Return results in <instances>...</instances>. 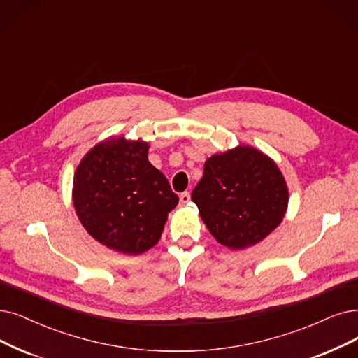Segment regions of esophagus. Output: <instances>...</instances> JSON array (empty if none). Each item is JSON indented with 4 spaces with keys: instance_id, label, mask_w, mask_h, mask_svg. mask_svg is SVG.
<instances>
[{
    "instance_id": "esophagus-1",
    "label": "esophagus",
    "mask_w": 358,
    "mask_h": 358,
    "mask_svg": "<svg viewBox=\"0 0 358 358\" xmlns=\"http://www.w3.org/2000/svg\"><path fill=\"white\" fill-rule=\"evenodd\" d=\"M179 199H180L182 204H188V203L191 201V194H189L188 191H187V192H182L180 196H179Z\"/></svg>"
}]
</instances>
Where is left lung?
<instances>
[{
    "label": "left lung",
    "instance_id": "obj_1",
    "mask_svg": "<svg viewBox=\"0 0 358 358\" xmlns=\"http://www.w3.org/2000/svg\"><path fill=\"white\" fill-rule=\"evenodd\" d=\"M210 234L231 250L259 244L282 223L289 192L278 164L250 145L213 154L192 191Z\"/></svg>",
    "mask_w": 358,
    "mask_h": 358
}]
</instances>
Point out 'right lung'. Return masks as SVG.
Returning a JSON list of instances; mask_svg holds the SVG:
<instances>
[{"label": "right lung", "mask_w": 358, "mask_h": 358, "mask_svg": "<svg viewBox=\"0 0 358 358\" xmlns=\"http://www.w3.org/2000/svg\"><path fill=\"white\" fill-rule=\"evenodd\" d=\"M148 142L111 136L91 148L73 178V206L87 232L122 254L138 255L162 238L179 198L148 162Z\"/></svg>", "instance_id": "add662e5"}]
</instances>
